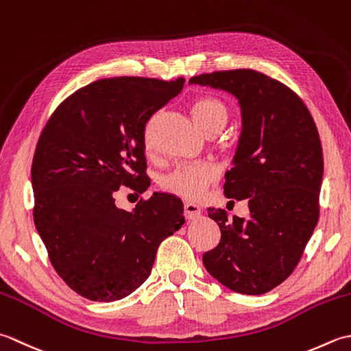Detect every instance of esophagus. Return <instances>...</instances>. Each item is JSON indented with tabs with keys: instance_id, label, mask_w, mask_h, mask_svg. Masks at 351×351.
Wrapping results in <instances>:
<instances>
[{
	"instance_id": "1",
	"label": "esophagus",
	"mask_w": 351,
	"mask_h": 351,
	"mask_svg": "<svg viewBox=\"0 0 351 351\" xmlns=\"http://www.w3.org/2000/svg\"><path fill=\"white\" fill-rule=\"evenodd\" d=\"M202 215V209L194 203H186L184 204V217L186 219H197Z\"/></svg>"
}]
</instances>
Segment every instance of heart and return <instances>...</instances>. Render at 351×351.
I'll return each mask as SVG.
<instances>
[{
  "label": "heart",
  "mask_w": 351,
  "mask_h": 351,
  "mask_svg": "<svg viewBox=\"0 0 351 351\" xmlns=\"http://www.w3.org/2000/svg\"><path fill=\"white\" fill-rule=\"evenodd\" d=\"M191 115L195 124L204 134L217 136L226 127L228 121L227 107L213 97H199L191 103ZM147 149L152 148L149 136L145 138ZM218 180V169L210 163H195V165L178 167L169 176L163 178V189L171 194L191 202L204 195L206 189Z\"/></svg>",
  "instance_id": "obj_1"
}]
</instances>
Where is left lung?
<instances>
[{
    "label": "left lung",
    "instance_id": "8db88e82",
    "mask_svg": "<svg viewBox=\"0 0 351 351\" xmlns=\"http://www.w3.org/2000/svg\"><path fill=\"white\" fill-rule=\"evenodd\" d=\"M189 83L232 94L242 115L224 194L247 198L250 218L207 209L221 239L203 254L204 268L239 294H265L295 269L318 223L324 162L317 125L294 90L257 71H218Z\"/></svg>",
    "mask_w": 351,
    "mask_h": 351
}]
</instances>
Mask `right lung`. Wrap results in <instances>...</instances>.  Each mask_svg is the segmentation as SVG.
I'll list each match as a JSON object with an SVG mask.
<instances>
[{"label":"right lung","instance_id":"right-lung-1","mask_svg":"<svg viewBox=\"0 0 351 351\" xmlns=\"http://www.w3.org/2000/svg\"><path fill=\"white\" fill-rule=\"evenodd\" d=\"M113 77L75 90L48 119L32 165L34 226L54 269L92 302H115L144 283L160 242L184 224L180 198L154 192L118 209L121 186L145 192V127L183 89Z\"/></svg>","mask_w":351,"mask_h":351}]
</instances>
